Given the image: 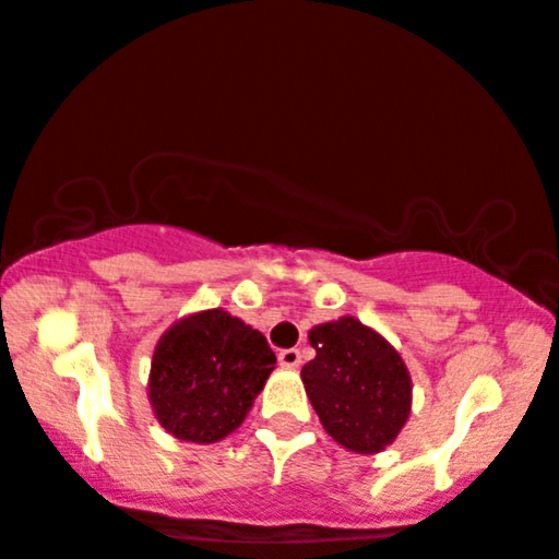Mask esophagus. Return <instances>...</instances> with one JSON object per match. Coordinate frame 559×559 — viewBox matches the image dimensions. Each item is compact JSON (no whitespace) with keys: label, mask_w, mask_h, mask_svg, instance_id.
Masks as SVG:
<instances>
[{"label":"esophagus","mask_w":559,"mask_h":559,"mask_svg":"<svg viewBox=\"0 0 559 559\" xmlns=\"http://www.w3.org/2000/svg\"><path fill=\"white\" fill-rule=\"evenodd\" d=\"M278 365L286 367V369H296L301 365V352L298 349H281L278 352Z\"/></svg>","instance_id":"34e87169"}]
</instances>
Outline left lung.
Listing matches in <instances>:
<instances>
[{
	"label": "left lung",
	"instance_id": "obj_1",
	"mask_svg": "<svg viewBox=\"0 0 559 559\" xmlns=\"http://www.w3.org/2000/svg\"><path fill=\"white\" fill-rule=\"evenodd\" d=\"M309 342L317 357L304 365L301 380L326 433L361 455L395 443L413 407L400 352L355 317L313 326Z\"/></svg>",
	"mask_w": 559,
	"mask_h": 559
}]
</instances>
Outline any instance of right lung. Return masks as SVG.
<instances>
[{
	"label": "right lung",
	"mask_w": 559,
	"mask_h": 559,
	"mask_svg": "<svg viewBox=\"0 0 559 559\" xmlns=\"http://www.w3.org/2000/svg\"><path fill=\"white\" fill-rule=\"evenodd\" d=\"M273 369L276 355L258 329L223 309L198 311L156 342L148 403L167 433L217 443L242 426Z\"/></svg>",
	"instance_id": "1"
}]
</instances>
